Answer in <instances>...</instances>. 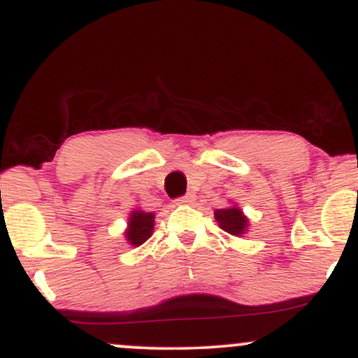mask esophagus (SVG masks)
I'll use <instances>...</instances> for the list:
<instances>
[{
  "label": "esophagus",
  "mask_w": 358,
  "mask_h": 358,
  "mask_svg": "<svg viewBox=\"0 0 358 358\" xmlns=\"http://www.w3.org/2000/svg\"><path fill=\"white\" fill-rule=\"evenodd\" d=\"M193 200H195V195H193V193H187V195L180 196V199L176 200V203H178V205H190V203H193Z\"/></svg>",
  "instance_id": "34e87169"
}]
</instances>
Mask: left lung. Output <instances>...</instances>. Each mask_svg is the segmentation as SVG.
Returning <instances> with one entry per match:
<instances>
[{
    "mask_svg": "<svg viewBox=\"0 0 358 358\" xmlns=\"http://www.w3.org/2000/svg\"><path fill=\"white\" fill-rule=\"evenodd\" d=\"M213 215H215V220L219 222L222 231L232 234L236 237H241L242 234H245L249 227L248 217L236 205L229 208H217Z\"/></svg>",
    "mask_w": 358,
    "mask_h": 358,
    "instance_id": "obj_1",
    "label": "left lung"
}]
</instances>
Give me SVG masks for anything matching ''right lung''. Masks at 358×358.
I'll return each instance as SVG.
<instances>
[{
	"mask_svg": "<svg viewBox=\"0 0 358 358\" xmlns=\"http://www.w3.org/2000/svg\"><path fill=\"white\" fill-rule=\"evenodd\" d=\"M155 229V213L134 210L131 212L129 222H127V229L124 232L127 242L134 248L145 244L150 239Z\"/></svg>",
	"mask_w": 358,
	"mask_h": 358,
	"instance_id": "add662e5",
	"label": "right lung"
}]
</instances>
